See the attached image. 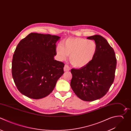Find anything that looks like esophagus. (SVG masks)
<instances>
[{"label":"esophagus","mask_w":131,"mask_h":131,"mask_svg":"<svg viewBox=\"0 0 131 131\" xmlns=\"http://www.w3.org/2000/svg\"><path fill=\"white\" fill-rule=\"evenodd\" d=\"M63 70H64V71H65V72L69 71L70 70V68L67 64H65V66L64 67V68H63Z\"/></svg>","instance_id":"obj_1"}]
</instances>
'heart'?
Returning a JSON list of instances; mask_svg holds the SVG:
<instances>
[{"label":"heart","instance_id":"b5f03b06","mask_svg":"<svg viewBox=\"0 0 131 131\" xmlns=\"http://www.w3.org/2000/svg\"><path fill=\"white\" fill-rule=\"evenodd\" d=\"M97 50L95 41L81 38H68L56 48V53L59 60H64L69 56L71 64L81 68L89 63L94 58Z\"/></svg>","mask_w":131,"mask_h":131}]
</instances>
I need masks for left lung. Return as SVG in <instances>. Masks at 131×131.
<instances>
[{
  "instance_id": "8db88e82",
  "label": "left lung",
  "mask_w": 131,
  "mask_h": 131,
  "mask_svg": "<svg viewBox=\"0 0 131 131\" xmlns=\"http://www.w3.org/2000/svg\"><path fill=\"white\" fill-rule=\"evenodd\" d=\"M94 40L97 50L93 59L79 69H72L71 86L82 100L94 101L104 96L113 83L116 58L113 49L106 40L98 35L90 36Z\"/></svg>"
}]
</instances>
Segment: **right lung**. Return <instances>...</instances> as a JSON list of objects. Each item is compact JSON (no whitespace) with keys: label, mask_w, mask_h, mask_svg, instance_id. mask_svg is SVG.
<instances>
[{"label":"right lung","mask_w":131,"mask_h":131,"mask_svg":"<svg viewBox=\"0 0 131 131\" xmlns=\"http://www.w3.org/2000/svg\"><path fill=\"white\" fill-rule=\"evenodd\" d=\"M60 38L31 33L19 42L13 56L12 74L21 94L38 99L53 91L64 73V64L54 59Z\"/></svg>","instance_id":"obj_1"}]
</instances>
